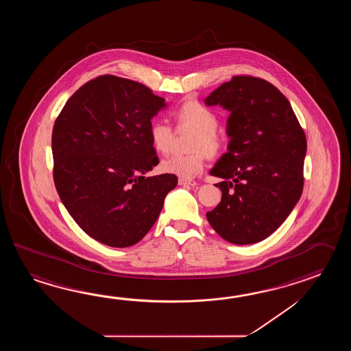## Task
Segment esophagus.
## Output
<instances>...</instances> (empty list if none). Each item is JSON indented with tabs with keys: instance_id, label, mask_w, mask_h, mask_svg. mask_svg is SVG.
Wrapping results in <instances>:
<instances>
[{
	"instance_id": "esophagus-1",
	"label": "esophagus",
	"mask_w": 351,
	"mask_h": 351,
	"mask_svg": "<svg viewBox=\"0 0 351 351\" xmlns=\"http://www.w3.org/2000/svg\"><path fill=\"white\" fill-rule=\"evenodd\" d=\"M178 184L179 186H195L197 183H195V180H192V179L179 178Z\"/></svg>"
}]
</instances>
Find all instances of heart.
<instances>
[{
	"label": "heart",
	"instance_id": "obj_1",
	"mask_svg": "<svg viewBox=\"0 0 351 351\" xmlns=\"http://www.w3.org/2000/svg\"><path fill=\"white\" fill-rule=\"evenodd\" d=\"M179 127L193 129L194 135L191 142L189 154L172 156L167 158L160 169L168 174L180 178L189 179L195 177L204 168L207 154L217 157L223 150L224 142L222 135L217 132L218 115L208 106L197 100H186L173 112ZM150 141L154 149L167 154L172 147V129L165 121L156 120L149 129Z\"/></svg>",
	"mask_w": 351,
	"mask_h": 351
}]
</instances>
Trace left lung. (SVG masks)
<instances>
[{"label": "left lung", "instance_id": "8db88e82", "mask_svg": "<svg viewBox=\"0 0 351 351\" xmlns=\"http://www.w3.org/2000/svg\"><path fill=\"white\" fill-rule=\"evenodd\" d=\"M230 112L227 153L209 174L222 199L207 212L212 228L234 245L267 239L284 223L304 188L306 136L290 101L271 82L233 76L204 99Z\"/></svg>", "mask_w": 351, "mask_h": 351}]
</instances>
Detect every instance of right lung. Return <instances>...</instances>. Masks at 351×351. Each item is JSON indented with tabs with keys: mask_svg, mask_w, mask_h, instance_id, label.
<instances>
[{
	"mask_svg": "<svg viewBox=\"0 0 351 351\" xmlns=\"http://www.w3.org/2000/svg\"><path fill=\"white\" fill-rule=\"evenodd\" d=\"M167 108L149 88L114 75L76 90L53 129V182L70 216L106 246H133L149 232L178 183L145 177L159 163L153 117Z\"/></svg>",
	"mask_w": 351,
	"mask_h": 351,
	"instance_id": "add662e5",
	"label": "right lung"
}]
</instances>
